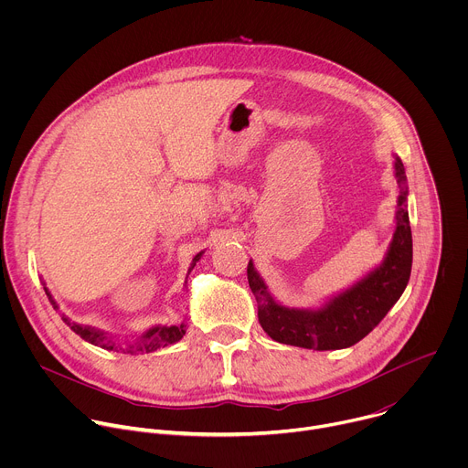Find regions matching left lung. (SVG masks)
I'll use <instances>...</instances> for the list:
<instances>
[{"label": "left lung", "instance_id": "8db88e82", "mask_svg": "<svg viewBox=\"0 0 468 468\" xmlns=\"http://www.w3.org/2000/svg\"><path fill=\"white\" fill-rule=\"evenodd\" d=\"M394 177L398 183L396 228L383 261L348 289L329 296L322 305L307 309L282 305L250 259L248 283L257 300L259 324L266 335L282 345L307 350H343L367 337L399 300L411 276L413 239L406 168L396 155Z\"/></svg>", "mask_w": 468, "mask_h": 468}]
</instances>
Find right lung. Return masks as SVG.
Instances as JSON below:
<instances>
[{
  "label": "right lung",
  "instance_id": "add662e5",
  "mask_svg": "<svg viewBox=\"0 0 468 468\" xmlns=\"http://www.w3.org/2000/svg\"><path fill=\"white\" fill-rule=\"evenodd\" d=\"M202 255H204V251H199V253L194 255V259H192V262H190V266H188L186 278H188L190 271L196 266V262H197L199 259H202ZM185 283H186V282H185ZM44 291H46V294H48V298H49L53 309H58V305H57V302L53 300V296H51L49 289L46 287V283H44ZM62 320H64L66 325H70V329H72L74 333H78V335H80L83 341H87V343H90V345H94V346L105 348V350H114V352L120 350V352H123V354H150V352H155L157 348H165V346H170V345L181 341L183 335L186 333V322H185V320H183L181 324H177V325H154V327L146 329L135 343H125V346H122V345H118L112 337H109L107 333L101 331V329H96V327H90V325L76 324V322H72L69 316H66L64 313H62Z\"/></svg>",
  "mask_w": 468,
  "mask_h": 468
}]
</instances>
